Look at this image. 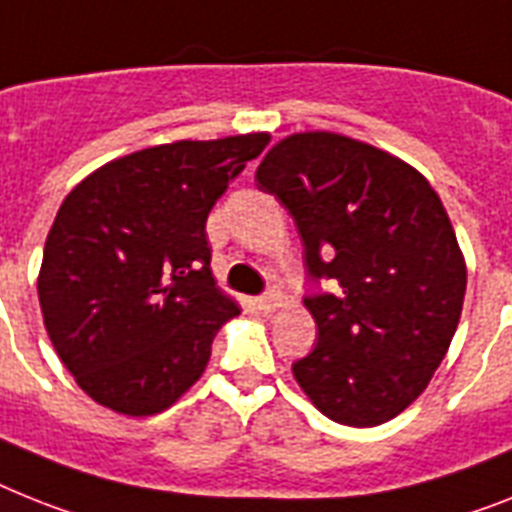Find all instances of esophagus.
Masks as SVG:
<instances>
[{
  "label": "esophagus",
  "mask_w": 512,
  "mask_h": 512,
  "mask_svg": "<svg viewBox=\"0 0 512 512\" xmlns=\"http://www.w3.org/2000/svg\"><path fill=\"white\" fill-rule=\"evenodd\" d=\"M256 306H259L261 311H277V308L282 306V295L280 293L261 295V298H256Z\"/></svg>",
  "instance_id": "1"
}]
</instances>
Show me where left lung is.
Segmentation results:
<instances>
[{"label":"left lung","mask_w":512,"mask_h":512,"mask_svg":"<svg viewBox=\"0 0 512 512\" xmlns=\"http://www.w3.org/2000/svg\"><path fill=\"white\" fill-rule=\"evenodd\" d=\"M256 183L293 214L319 342L293 377L327 418L379 426L432 382L466 298V259L437 190L390 151L329 130L277 141Z\"/></svg>","instance_id":"obj_1"}]
</instances>
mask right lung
<instances>
[{
  "label": "right lung",
  "instance_id": "add662e5",
  "mask_svg": "<svg viewBox=\"0 0 512 512\" xmlns=\"http://www.w3.org/2000/svg\"><path fill=\"white\" fill-rule=\"evenodd\" d=\"M269 133L117 156L75 185L46 235L38 303L88 398L156 416L201 379L240 306L211 274L206 217Z\"/></svg>",
  "mask_w": 512,
  "mask_h": 512
}]
</instances>
